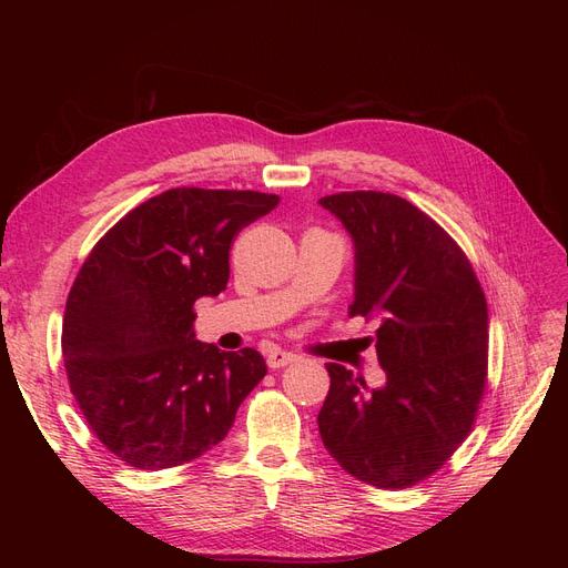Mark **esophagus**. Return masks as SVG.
I'll list each match as a JSON object with an SVG mask.
<instances>
[{
    "mask_svg": "<svg viewBox=\"0 0 568 568\" xmlns=\"http://www.w3.org/2000/svg\"><path fill=\"white\" fill-rule=\"evenodd\" d=\"M296 359H298L296 353H286V351L274 348V351L267 353V367L270 369H280V367H286L291 363H296Z\"/></svg>",
    "mask_w": 568,
    "mask_h": 568,
    "instance_id": "34e87169",
    "label": "esophagus"
}]
</instances>
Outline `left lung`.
<instances>
[{
    "mask_svg": "<svg viewBox=\"0 0 568 568\" xmlns=\"http://www.w3.org/2000/svg\"><path fill=\"white\" fill-rule=\"evenodd\" d=\"M355 242L351 317H376L386 386L329 363L317 415L329 455L367 486L395 490L436 474L469 436L488 379V303L455 239L384 192L320 199Z\"/></svg>",
    "mask_w": 568,
    "mask_h": 568,
    "instance_id": "8db88e82",
    "label": "left lung"
}]
</instances>
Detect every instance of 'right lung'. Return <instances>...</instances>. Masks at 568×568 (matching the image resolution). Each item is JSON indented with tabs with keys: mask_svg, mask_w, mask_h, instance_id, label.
Returning <instances> with one entry per match:
<instances>
[{
	"mask_svg": "<svg viewBox=\"0 0 568 568\" xmlns=\"http://www.w3.org/2000/svg\"><path fill=\"white\" fill-rule=\"evenodd\" d=\"M277 194L178 186L94 244L65 301L61 351L94 436L136 469H170L217 445L267 374L253 348L194 338V303L227 288L236 234Z\"/></svg>",
	"mask_w": 568,
	"mask_h": 568,
	"instance_id": "obj_1",
	"label": "right lung"
}]
</instances>
